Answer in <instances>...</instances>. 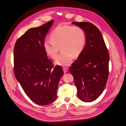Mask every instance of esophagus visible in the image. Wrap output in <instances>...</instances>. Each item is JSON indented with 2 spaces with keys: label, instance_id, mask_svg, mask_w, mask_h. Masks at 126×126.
<instances>
[{
  "label": "esophagus",
  "instance_id": "esophagus-1",
  "mask_svg": "<svg viewBox=\"0 0 126 126\" xmlns=\"http://www.w3.org/2000/svg\"><path fill=\"white\" fill-rule=\"evenodd\" d=\"M63 70L64 73H66V72H67V71H68L67 68L66 67H63Z\"/></svg>",
  "mask_w": 126,
  "mask_h": 126
}]
</instances>
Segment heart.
Here are the masks:
<instances>
[{
	"mask_svg": "<svg viewBox=\"0 0 126 126\" xmlns=\"http://www.w3.org/2000/svg\"><path fill=\"white\" fill-rule=\"evenodd\" d=\"M86 33L80 27L60 25L52 30L50 40H46L44 49L47 55L55 59L60 47L62 52L57 57L56 63L62 66L69 65L74 56L78 57L85 48Z\"/></svg>",
	"mask_w": 126,
	"mask_h": 126,
	"instance_id": "heart-1",
	"label": "heart"
}]
</instances>
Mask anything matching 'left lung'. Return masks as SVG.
Returning <instances> with one entry per match:
<instances>
[{"mask_svg": "<svg viewBox=\"0 0 126 126\" xmlns=\"http://www.w3.org/2000/svg\"><path fill=\"white\" fill-rule=\"evenodd\" d=\"M86 33L84 49L72 63L69 71L73 76L79 99L91 102L104 91L109 76V55L100 30L88 22H73Z\"/></svg>", "mask_w": 126, "mask_h": 126, "instance_id": "obj_1", "label": "left lung"}]
</instances>
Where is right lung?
I'll return each instance as SVG.
<instances>
[{
  "label": "right lung",
  "mask_w": 126,
  "mask_h": 126,
  "mask_svg": "<svg viewBox=\"0 0 126 126\" xmlns=\"http://www.w3.org/2000/svg\"><path fill=\"white\" fill-rule=\"evenodd\" d=\"M54 20L28 29L17 40L14 50L15 77L24 92L35 104L46 105L57 98V90L63 71L54 67L47 57L45 38Z\"/></svg>",
  "instance_id": "1"
}]
</instances>
